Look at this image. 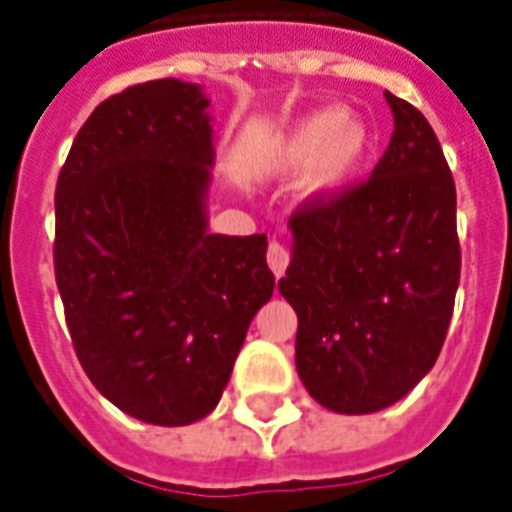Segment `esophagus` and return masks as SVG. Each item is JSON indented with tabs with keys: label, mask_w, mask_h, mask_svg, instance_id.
Here are the masks:
<instances>
[{
	"label": "esophagus",
	"mask_w": 512,
	"mask_h": 512,
	"mask_svg": "<svg viewBox=\"0 0 512 512\" xmlns=\"http://www.w3.org/2000/svg\"><path fill=\"white\" fill-rule=\"evenodd\" d=\"M268 265L273 270V276L281 278L286 273V265H289V252L284 249V244L270 242L268 247Z\"/></svg>",
	"instance_id": "34e87169"
}]
</instances>
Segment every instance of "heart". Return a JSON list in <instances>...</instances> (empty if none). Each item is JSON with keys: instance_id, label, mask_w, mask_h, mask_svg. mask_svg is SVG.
Masks as SVG:
<instances>
[{"instance_id": "heart-1", "label": "heart", "mask_w": 512, "mask_h": 512, "mask_svg": "<svg viewBox=\"0 0 512 512\" xmlns=\"http://www.w3.org/2000/svg\"><path fill=\"white\" fill-rule=\"evenodd\" d=\"M371 147L373 134L363 118L339 107H326L302 118L289 134L281 136L263 160V170L270 176L305 170L299 181L302 202L326 205L355 184Z\"/></svg>"}]
</instances>
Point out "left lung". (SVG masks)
<instances>
[{
    "label": "left lung",
    "instance_id": "left-lung-1",
    "mask_svg": "<svg viewBox=\"0 0 512 512\" xmlns=\"http://www.w3.org/2000/svg\"><path fill=\"white\" fill-rule=\"evenodd\" d=\"M392 141L371 178L289 220L278 281L297 313V373L315 402L365 415L434 368L460 281L455 181L429 120L384 94Z\"/></svg>",
    "mask_w": 512,
    "mask_h": 512
}]
</instances>
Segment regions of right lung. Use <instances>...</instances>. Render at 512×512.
<instances>
[{"label":"right lung","mask_w":512,"mask_h":512,"mask_svg":"<svg viewBox=\"0 0 512 512\" xmlns=\"http://www.w3.org/2000/svg\"><path fill=\"white\" fill-rule=\"evenodd\" d=\"M207 107L178 78L105 99L54 194V276L78 360L102 397L155 426L213 413L276 286L265 234H210Z\"/></svg>","instance_id":"right-lung-1"}]
</instances>
